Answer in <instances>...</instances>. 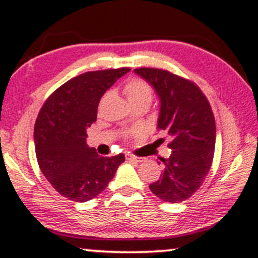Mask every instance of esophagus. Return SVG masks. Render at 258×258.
<instances>
[{
  "mask_svg": "<svg viewBox=\"0 0 258 258\" xmlns=\"http://www.w3.org/2000/svg\"><path fill=\"white\" fill-rule=\"evenodd\" d=\"M126 160L137 161V163H140V161H142V160H141V158H137V157H135V155H132V154H126Z\"/></svg>",
  "mask_w": 258,
  "mask_h": 258,
  "instance_id": "1",
  "label": "esophagus"
}]
</instances>
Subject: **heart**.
Returning <instances> with one entry per match:
<instances>
[{
  "label": "heart",
  "instance_id": "b5f03b06",
  "mask_svg": "<svg viewBox=\"0 0 258 258\" xmlns=\"http://www.w3.org/2000/svg\"><path fill=\"white\" fill-rule=\"evenodd\" d=\"M123 90L130 103H135V101L141 100H147L151 103L153 95L152 88L146 81H143V79H131V81H128L124 84Z\"/></svg>",
  "mask_w": 258,
  "mask_h": 258
}]
</instances>
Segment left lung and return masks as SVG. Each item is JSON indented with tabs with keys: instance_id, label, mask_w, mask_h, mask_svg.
Returning <instances> with one entry per match:
<instances>
[{
	"instance_id": "8db88e82",
	"label": "left lung",
	"mask_w": 258,
	"mask_h": 258,
	"mask_svg": "<svg viewBox=\"0 0 258 258\" xmlns=\"http://www.w3.org/2000/svg\"><path fill=\"white\" fill-rule=\"evenodd\" d=\"M159 98L158 130L171 137L172 153L163 159L160 179L149 188L164 202L179 203L201 187L212 166L216 121L207 98L194 82L165 70L136 69Z\"/></svg>"
}]
</instances>
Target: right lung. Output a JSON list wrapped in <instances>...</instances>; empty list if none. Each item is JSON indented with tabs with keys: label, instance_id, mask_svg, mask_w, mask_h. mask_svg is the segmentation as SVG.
<instances>
[{
	"label": "right lung",
	"instance_id": "obj_1",
	"mask_svg": "<svg viewBox=\"0 0 258 258\" xmlns=\"http://www.w3.org/2000/svg\"><path fill=\"white\" fill-rule=\"evenodd\" d=\"M128 67L79 75L56 89L42 105L34 143L40 170L61 196L87 202L106 188L124 155L100 157L87 144L100 98Z\"/></svg>",
	"mask_w": 258,
	"mask_h": 258
}]
</instances>
